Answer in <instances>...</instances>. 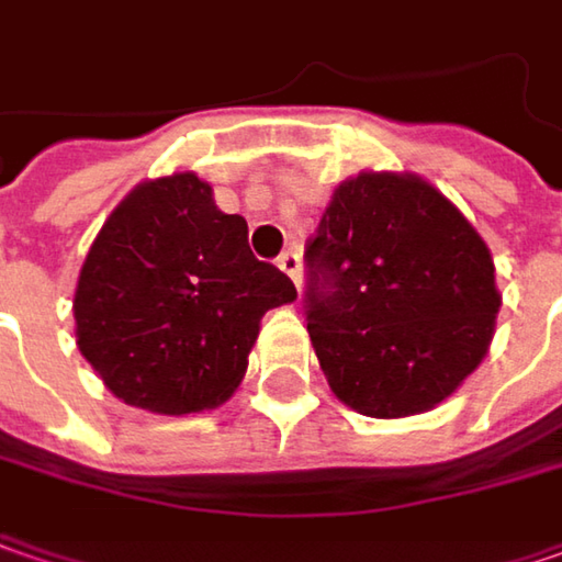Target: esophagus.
Returning a JSON list of instances; mask_svg holds the SVG:
<instances>
[{"label":"esophagus","instance_id":"obj_1","mask_svg":"<svg viewBox=\"0 0 562 562\" xmlns=\"http://www.w3.org/2000/svg\"><path fill=\"white\" fill-rule=\"evenodd\" d=\"M277 267H280L282 273L295 282V285L302 282V257H299V251H285V255L277 257Z\"/></svg>","mask_w":562,"mask_h":562}]
</instances>
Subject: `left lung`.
I'll list each match as a JSON object with an SVG mask.
<instances>
[{"mask_svg":"<svg viewBox=\"0 0 562 562\" xmlns=\"http://www.w3.org/2000/svg\"><path fill=\"white\" fill-rule=\"evenodd\" d=\"M305 260L307 333L329 390L355 412L422 415L487 355L501 311L494 257L425 179H346Z\"/></svg>","mask_w":562,"mask_h":562,"instance_id":"left-lung-1","label":"left lung"}]
</instances>
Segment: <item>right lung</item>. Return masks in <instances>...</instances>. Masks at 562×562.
<instances>
[{"mask_svg": "<svg viewBox=\"0 0 562 562\" xmlns=\"http://www.w3.org/2000/svg\"><path fill=\"white\" fill-rule=\"evenodd\" d=\"M295 285L248 248L194 172L140 182L112 210L75 289V336L125 405L191 415L226 403L270 307Z\"/></svg>", "mask_w": 562, "mask_h": 562, "instance_id": "right-lung-1", "label": "right lung"}]
</instances>
